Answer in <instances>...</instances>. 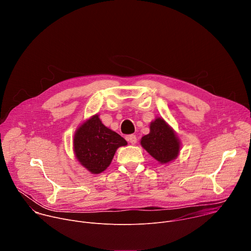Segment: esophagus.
<instances>
[{
  "label": "esophagus",
  "mask_w": 251,
  "mask_h": 251,
  "mask_svg": "<svg viewBox=\"0 0 251 251\" xmlns=\"http://www.w3.org/2000/svg\"><path fill=\"white\" fill-rule=\"evenodd\" d=\"M127 140H128L129 143H131L132 145H134V144H136V143H137V137L135 135H129L127 137Z\"/></svg>",
  "instance_id": "34e87169"
}]
</instances>
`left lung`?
Segmentation results:
<instances>
[{"instance_id": "8db88e82", "label": "left lung", "mask_w": 251, "mask_h": 251, "mask_svg": "<svg viewBox=\"0 0 251 251\" xmlns=\"http://www.w3.org/2000/svg\"><path fill=\"white\" fill-rule=\"evenodd\" d=\"M141 145L159 163L168 164L177 157L181 142L166 121L158 117L150 124V133L142 137Z\"/></svg>"}]
</instances>
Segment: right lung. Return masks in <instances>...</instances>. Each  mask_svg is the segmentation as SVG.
<instances>
[{"label": "right lung", "instance_id": "add662e5", "mask_svg": "<svg viewBox=\"0 0 251 251\" xmlns=\"http://www.w3.org/2000/svg\"><path fill=\"white\" fill-rule=\"evenodd\" d=\"M126 145V140L104 126L97 114L78 127L74 139L77 161L92 174H100L106 170L116 150Z\"/></svg>", "mask_w": 251, "mask_h": 251}]
</instances>
